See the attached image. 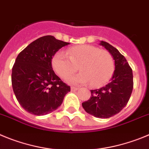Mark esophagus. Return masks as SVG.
Here are the masks:
<instances>
[{"instance_id":"obj_1","label":"esophagus","mask_w":149,"mask_h":149,"mask_svg":"<svg viewBox=\"0 0 149 149\" xmlns=\"http://www.w3.org/2000/svg\"><path fill=\"white\" fill-rule=\"evenodd\" d=\"M79 89V88H76V87H71V91H78Z\"/></svg>"}]
</instances>
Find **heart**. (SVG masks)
<instances>
[{"label": "heart", "mask_w": 149, "mask_h": 149, "mask_svg": "<svg viewBox=\"0 0 149 149\" xmlns=\"http://www.w3.org/2000/svg\"><path fill=\"white\" fill-rule=\"evenodd\" d=\"M51 64L55 72L63 79L74 73L76 65H79L81 72L66 80L73 84L90 82L93 86H100L107 82L114 71L112 55L105 49L89 45L70 47L67 53L61 50L56 52Z\"/></svg>", "instance_id": "obj_1"}]
</instances>
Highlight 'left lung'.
<instances>
[{
    "mask_svg": "<svg viewBox=\"0 0 149 149\" xmlns=\"http://www.w3.org/2000/svg\"><path fill=\"white\" fill-rule=\"evenodd\" d=\"M100 45L113 56L114 72L106 85L91 90V98L82 103V107L89 114L107 119L120 113L128 103L133 90V73L127 60L116 48L103 41Z\"/></svg>",
    "mask_w": 149,
    "mask_h": 149,
    "instance_id": "left-lung-1",
    "label": "left lung"
}]
</instances>
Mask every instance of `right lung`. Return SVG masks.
<instances>
[{
    "label": "right lung",
    "mask_w": 149,
    "mask_h": 149,
    "mask_svg": "<svg viewBox=\"0 0 149 149\" xmlns=\"http://www.w3.org/2000/svg\"><path fill=\"white\" fill-rule=\"evenodd\" d=\"M69 43L45 36L30 43L18 54L12 70V84L16 99L29 113H51L62 103L70 86L53 71V55Z\"/></svg>",
    "instance_id": "add662e5"
}]
</instances>
